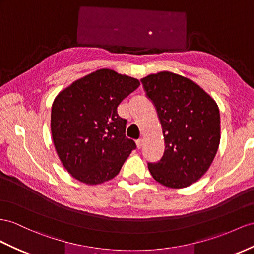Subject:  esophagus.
<instances>
[{
	"label": "esophagus",
	"mask_w": 254,
	"mask_h": 254,
	"mask_svg": "<svg viewBox=\"0 0 254 254\" xmlns=\"http://www.w3.org/2000/svg\"><path fill=\"white\" fill-rule=\"evenodd\" d=\"M136 145H137L138 149H140L142 147V145H144V140H142L141 138L137 139V140H136Z\"/></svg>",
	"instance_id": "obj_1"
}]
</instances>
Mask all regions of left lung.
Listing matches in <instances>:
<instances>
[{"mask_svg":"<svg viewBox=\"0 0 254 254\" xmlns=\"http://www.w3.org/2000/svg\"><path fill=\"white\" fill-rule=\"evenodd\" d=\"M163 131L165 150L148 162L152 177L168 188H186L208 171L220 142L218 105L196 83L170 71L140 80Z\"/></svg>","mask_w":254,"mask_h":254,"instance_id":"8db88e82","label":"left lung"}]
</instances>
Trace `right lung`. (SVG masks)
Wrapping results in <instances>:
<instances>
[{"label": "right lung", "instance_id": "add662e5", "mask_svg": "<svg viewBox=\"0 0 254 254\" xmlns=\"http://www.w3.org/2000/svg\"><path fill=\"white\" fill-rule=\"evenodd\" d=\"M139 84L103 68L58 94L51 107V133L63 166L74 178L97 185L118 175L136 144L126 136L127 120L117 108Z\"/></svg>", "mask_w": 254, "mask_h": 254}]
</instances>
